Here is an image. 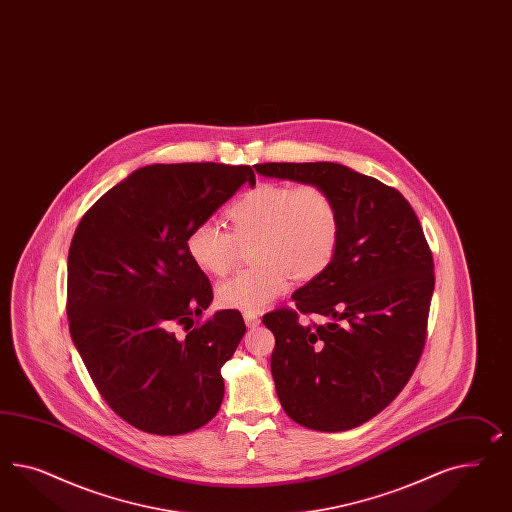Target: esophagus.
I'll use <instances>...</instances> for the list:
<instances>
[{
    "mask_svg": "<svg viewBox=\"0 0 512 512\" xmlns=\"http://www.w3.org/2000/svg\"><path fill=\"white\" fill-rule=\"evenodd\" d=\"M244 322H246L248 328H255V326H259L261 318H259L257 313H244Z\"/></svg>",
    "mask_w": 512,
    "mask_h": 512,
    "instance_id": "esophagus-1",
    "label": "esophagus"
}]
</instances>
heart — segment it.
Returning a JSON list of instances; mask_svg holds the SVG:
<instances>
[{
	"label": "heart",
	"instance_id": "1",
	"mask_svg": "<svg viewBox=\"0 0 512 512\" xmlns=\"http://www.w3.org/2000/svg\"><path fill=\"white\" fill-rule=\"evenodd\" d=\"M231 231L203 221L190 231L186 248L201 270L225 276L242 246L251 242L255 266L218 287V300L244 313L263 311L283 296L292 276L309 281L332 266L343 233L332 192L317 182H259L225 210Z\"/></svg>",
	"mask_w": 512,
	"mask_h": 512
}]
</instances>
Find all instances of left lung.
Segmentation results:
<instances>
[{
  "mask_svg": "<svg viewBox=\"0 0 512 512\" xmlns=\"http://www.w3.org/2000/svg\"><path fill=\"white\" fill-rule=\"evenodd\" d=\"M264 177L332 192L343 233L332 266L263 322L285 414L307 429H354L380 414L414 374L427 341L434 261L404 195L341 164H257ZM322 314V325L301 315Z\"/></svg>",
  "mask_w": 512,
  "mask_h": 512,
  "instance_id": "obj_1",
  "label": "left lung"
}]
</instances>
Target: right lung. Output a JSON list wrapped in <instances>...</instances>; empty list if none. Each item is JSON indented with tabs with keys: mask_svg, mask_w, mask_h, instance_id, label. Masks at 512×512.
I'll return each instance as SVG.
<instances>
[{
	"mask_svg": "<svg viewBox=\"0 0 512 512\" xmlns=\"http://www.w3.org/2000/svg\"><path fill=\"white\" fill-rule=\"evenodd\" d=\"M255 173L214 162L134 171L83 214L69 249L72 341L111 410L132 427L177 436L218 414L221 365L246 333L240 315L195 322L212 285L186 240ZM190 323V327L185 324ZM184 325L187 337H174Z\"/></svg>",
	"mask_w": 512,
	"mask_h": 512,
	"instance_id": "obj_1",
	"label": "right lung"
}]
</instances>
